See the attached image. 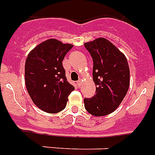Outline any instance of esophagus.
<instances>
[{
  "instance_id": "obj_1",
  "label": "esophagus",
  "mask_w": 155,
  "mask_h": 155,
  "mask_svg": "<svg viewBox=\"0 0 155 155\" xmlns=\"http://www.w3.org/2000/svg\"><path fill=\"white\" fill-rule=\"evenodd\" d=\"M81 85H82V82H81L80 80V81H77V86H78V87H81Z\"/></svg>"
}]
</instances>
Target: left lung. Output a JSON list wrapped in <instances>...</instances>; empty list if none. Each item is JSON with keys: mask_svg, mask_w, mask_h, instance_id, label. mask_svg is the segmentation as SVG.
Listing matches in <instances>:
<instances>
[{"mask_svg": "<svg viewBox=\"0 0 155 155\" xmlns=\"http://www.w3.org/2000/svg\"><path fill=\"white\" fill-rule=\"evenodd\" d=\"M93 60L96 95L85 98L86 110L102 117L116 110L130 87V68L125 54L108 40L99 38L84 43Z\"/></svg>", "mask_w": 155, "mask_h": 155, "instance_id": "8db88e82", "label": "left lung"}]
</instances>
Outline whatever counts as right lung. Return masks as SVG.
<instances>
[{"label": "right lung", "instance_id": "obj_1", "mask_svg": "<svg viewBox=\"0 0 155 155\" xmlns=\"http://www.w3.org/2000/svg\"><path fill=\"white\" fill-rule=\"evenodd\" d=\"M72 47L73 45L51 38L28 54L25 64L26 89L35 105L44 112L63 110L68 96L75 89L67 80L62 63Z\"/></svg>", "mask_w": 155, "mask_h": 155}]
</instances>
